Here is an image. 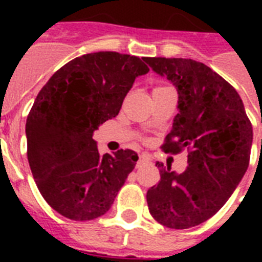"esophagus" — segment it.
Returning <instances> with one entry per match:
<instances>
[{
  "mask_svg": "<svg viewBox=\"0 0 262 262\" xmlns=\"http://www.w3.org/2000/svg\"><path fill=\"white\" fill-rule=\"evenodd\" d=\"M145 162H148L147 156H144V155L140 156L139 160H137V163H136V166H137V167H140V166H141L143 163H145Z\"/></svg>",
  "mask_w": 262,
  "mask_h": 262,
  "instance_id": "1",
  "label": "esophagus"
}]
</instances>
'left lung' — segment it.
<instances>
[{
	"mask_svg": "<svg viewBox=\"0 0 262 262\" xmlns=\"http://www.w3.org/2000/svg\"><path fill=\"white\" fill-rule=\"evenodd\" d=\"M144 61L178 92V114L162 148L189 151L182 174L156 163L160 181L147 191L148 209L168 228L194 227L215 215L244 178L252 123L238 92L205 63L162 57Z\"/></svg>",
	"mask_w": 262,
	"mask_h": 262,
	"instance_id": "8db88e82",
	"label": "left lung"
}]
</instances>
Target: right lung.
Segmentation results:
<instances>
[{"label":"right lung","mask_w":262,"mask_h":262,"mask_svg":"<svg viewBox=\"0 0 262 262\" xmlns=\"http://www.w3.org/2000/svg\"><path fill=\"white\" fill-rule=\"evenodd\" d=\"M148 72L135 55L91 53L63 65L38 94L27 117V156L40 194L59 215L83 222L111 208L139 156L100 155L92 135L118 115L136 77Z\"/></svg>","instance_id":"right-lung-1"}]
</instances>
